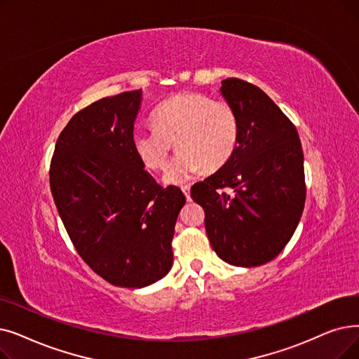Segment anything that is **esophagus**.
Masks as SVG:
<instances>
[{
    "label": "esophagus",
    "instance_id": "1",
    "mask_svg": "<svg viewBox=\"0 0 359 359\" xmlns=\"http://www.w3.org/2000/svg\"><path fill=\"white\" fill-rule=\"evenodd\" d=\"M182 192L184 194L186 199L191 201V186H189V184H184V186H182Z\"/></svg>",
    "mask_w": 359,
    "mask_h": 359
}]
</instances>
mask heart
Here are the masks:
<instances>
[{
  "mask_svg": "<svg viewBox=\"0 0 359 359\" xmlns=\"http://www.w3.org/2000/svg\"><path fill=\"white\" fill-rule=\"evenodd\" d=\"M151 120L154 129L136 132L133 149L147 168L158 171L165 168L175 144L179 152L164 176L167 183H183L201 168H222L239 144L235 108L202 92L177 93L157 107Z\"/></svg>",
  "mask_w": 359,
  "mask_h": 359,
  "instance_id": "b5f03b06",
  "label": "heart"
}]
</instances>
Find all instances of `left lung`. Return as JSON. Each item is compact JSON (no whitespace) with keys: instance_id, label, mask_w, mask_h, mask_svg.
I'll return each instance as SVG.
<instances>
[{"instance_id":"1","label":"left lung","mask_w":359,"mask_h":359,"mask_svg":"<svg viewBox=\"0 0 359 359\" xmlns=\"http://www.w3.org/2000/svg\"><path fill=\"white\" fill-rule=\"evenodd\" d=\"M220 89L238 113L239 144L222 168L192 186L191 196L205 211L215 254L231 266L257 267L283 251L301 220L302 145L294 124L262 89L238 77Z\"/></svg>"}]
</instances>
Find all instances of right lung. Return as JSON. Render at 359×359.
I'll list each match as a JSON object with an SVG mask.
<instances>
[{"label": "right lung", "instance_id": "1", "mask_svg": "<svg viewBox=\"0 0 359 359\" xmlns=\"http://www.w3.org/2000/svg\"><path fill=\"white\" fill-rule=\"evenodd\" d=\"M142 90L77 111L60 133L50 165L57 211L77 254L118 287H145L173 264L171 241L186 198L163 188L133 149Z\"/></svg>", "mask_w": 359, "mask_h": 359}]
</instances>
